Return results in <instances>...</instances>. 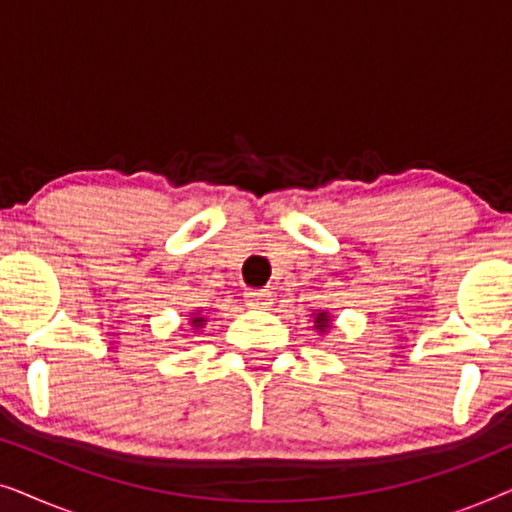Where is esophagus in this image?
<instances>
[{
	"instance_id": "34e87169",
	"label": "esophagus",
	"mask_w": 512,
	"mask_h": 512,
	"mask_svg": "<svg viewBox=\"0 0 512 512\" xmlns=\"http://www.w3.org/2000/svg\"><path fill=\"white\" fill-rule=\"evenodd\" d=\"M244 300H247V305L254 307V310H263V307L270 305L272 293L268 289H249L244 293Z\"/></svg>"
}]
</instances>
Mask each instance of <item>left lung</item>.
<instances>
[{
  "instance_id": "1",
  "label": "left lung",
  "mask_w": 512,
  "mask_h": 512,
  "mask_svg": "<svg viewBox=\"0 0 512 512\" xmlns=\"http://www.w3.org/2000/svg\"><path fill=\"white\" fill-rule=\"evenodd\" d=\"M314 328H317L319 333H326L328 328H331V314L317 312V317H314Z\"/></svg>"
}]
</instances>
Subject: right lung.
<instances>
[{
    "label": "right lung",
    "mask_w": 512,
    "mask_h": 512,
    "mask_svg": "<svg viewBox=\"0 0 512 512\" xmlns=\"http://www.w3.org/2000/svg\"><path fill=\"white\" fill-rule=\"evenodd\" d=\"M202 324H205V317H200V314H193V319H191V326L200 328Z\"/></svg>",
    "instance_id": "add662e5"
}]
</instances>
